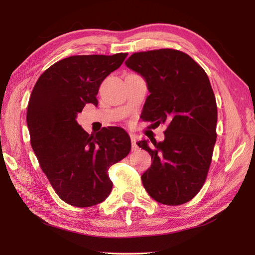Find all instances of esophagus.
<instances>
[{"instance_id":"obj_1","label":"esophagus","mask_w":255,"mask_h":255,"mask_svg":"<svg viewBox=\"0 0 255 255\" xmlns=\"http://www.w3.org/2000/svg\"><path fill=\"white\" fill-rule=\"evenodd\" d=\"M130 143H132V150L136 151L138 149V145H137L136 137L134 135H130Z\"/></svg>"}]
</instances>
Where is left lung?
<instances>
[{
  "mask_svg": "<svg viewBox=\"0 0 255 255\" xmlns=\"http://www.w3.org/2000/svg\"><path fill=\"white\" fill-rule=\"evenodd\" d=\"M126 65L148 84L143 119L167 125L164 141L138 142L153 159L141 175L143 187L161 204L186 203L203 186L217 138V104L208 76L186 53L173 49L133 53Z\"/></svg>",
  "mask_w": 255,
  "mask_h": 255,
  "instance_id": "1",
  "label": "left lung"
}]
</instances>
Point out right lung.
Returning <instances> with one entry per match:
<instances>
[{"instance_id": "obj_1", "label": "right lung", "mask_w": 255, "mask_h": 255, "mask_svg": "<svg viewBox=\"0 0 255 255\" xmlns=\"http://www.w3.org/2000/svg\"><path fill=\"white\" fill-rule=\"evenodd\" d=\"M128 53L74 55L48 68L36 82L27 105L30 144L53 189L66 203L89 207L110 196L109 169L130 151L125 129L103 128L88 134L76 122L87 103L98 105L100 85Z\"/></svg>"}]
</instances>
